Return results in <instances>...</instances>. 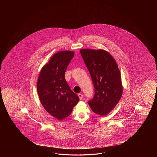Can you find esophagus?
Masks as SVG:
<instances>
[{
    "mask_svg": "<svg viewBox=\"0 0 157 157\" xmlns=\"http://www.w3.org/2000/svg\"><path fill=\"white\" fill-rule=\"evenodd\" d=\"M78 96L79 97L80 100H81V99L83 98V95L81 94H78Z\"/></svg>",
    "mask_w": 157,
    "mask_h": 157,
    "instance_id": "34e87169",
    "label": "esophagus"
}]
</instances>
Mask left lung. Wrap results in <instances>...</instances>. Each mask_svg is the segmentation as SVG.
Wrapping results in <instances>:
<instances>
[{
  "mask_svg": "<svg viewBox=\"0 0 157 157\" xmlns=\"http://www.w3.org/2000/svg\"><path fill=\"white\" fill-rule=\"evenodd\" d=\"M80 52L89 71L95 90L93 98L88 101V104L95 113L105 116L117 105L122 94L118 65L105 50L85 49Z\"/></svg>",
  "mask_w": 157,
  "mask_h": 157,
  "instance_id": "obj_1",
  "label": "left lung"
}]
</instances>
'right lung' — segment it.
<instances>
[{"mask_svg": "<svg viewBox=\"0 0 157 157\" xmlns=\"http://www.w3.org/2000/svg\"><path fill=\"white\" fill-rule=\"evenodd\" d=\"M74 56L71 51L55 54L41 69L37 83L40 102L47 112L59 120L70 115L79 98L65 79V72Z\"/></svg>", "mask_w": 157, "mask_h": 157, "instance_id": "1", "label": "right lung"}]
</instances>
